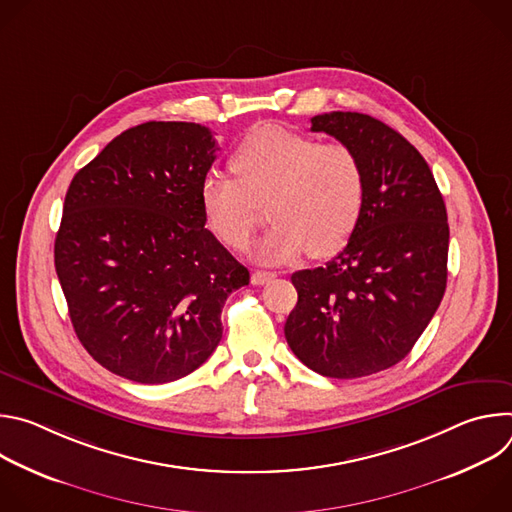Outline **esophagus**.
I'll return each instance as SVG.
<instances>
[{
    "label": "esophagus",
    "instance_id": "esophagus-1",
    "mask_svg": "<svg viewBox=\"0 0 512 512\" xmlns=\"http://www.w3.org/2000/svg\"><path fill=\"white\" fill-rule=\"evenodd\" d=\"M275 275H277V273H273V271H255V273L251 275V283H253V285H263V283L271 281Z\"/></svg>",
    "mask_w": 512,
    "mask_h": 512
}]
</instances>
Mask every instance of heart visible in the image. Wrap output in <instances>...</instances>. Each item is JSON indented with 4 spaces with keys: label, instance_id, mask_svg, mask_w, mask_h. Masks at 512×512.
Listing matches in <instances>:
<instances>
[{
    "label": "heart",
    "instance_id": "1",
    "mask_svg": "<svg viewBox=\"0 0 512 512\" xmlns=\"http://www.w3.org/2000/svg\"><path fill=\"white\" fill-rule=\"evenodd\" d=\"M235 180L208 174L200 208L225 247L245 249L265 206L273 223L253 247L261 263H283L304 251L328 257L356 231L367 202V172L344 143H320L285 127L251 133L229 160Z\"/></svg>",
    "mask_w": 512,
    "mask_h": 512
}]
</instances>
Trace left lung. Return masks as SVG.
Wrapping results in <instances>:
<instances>
[{
  "instance_id": "8db88e82",
  "label": "left lung",
  "mask_w": 512,
  "mask_h": 512,
  "mask_svg": "<svg viewBox=\"0 0 512 512\" xmlns=\"http://www.w3.org/2000/svg\"><path fill=\"white\" fill-rule=\"evenodd\" d=\"M352 148L367 202L346 247L291 275L298 304L285 340L308 369L358 379L403 360L440 306L448 281V212L423 156L383 121L350 111L312 117Z\"/></svg>"
}]
</instances>
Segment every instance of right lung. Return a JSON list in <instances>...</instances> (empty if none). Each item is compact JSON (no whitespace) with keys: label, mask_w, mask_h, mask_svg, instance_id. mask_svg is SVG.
<instances>
[{"label":"right lung","mask_w":512,"mask_h":512,"mask_svg":"<svg viewBox=\"0 0 512 512\" xmlns=\"http://www.w3.org/2000/svg\"><path fill=\"white\" fill-rule=\"evenodd\" d=\"M216 150L204 125L148 121L68 186L56 275L81 344L123 379L162 385L196 371L223 338L229 294L249 283L204 229L200 184Z\"/></svg>","instance_id":"right-lung-1"}]
</instances>
